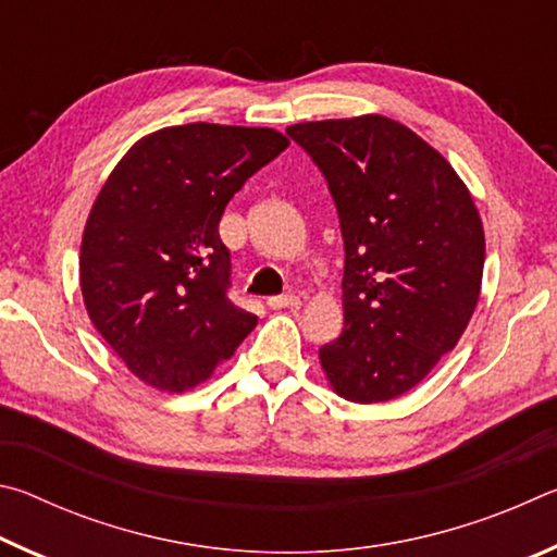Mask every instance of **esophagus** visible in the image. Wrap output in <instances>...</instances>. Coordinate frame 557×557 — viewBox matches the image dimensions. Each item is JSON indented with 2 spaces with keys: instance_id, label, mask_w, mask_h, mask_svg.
Returning <instances> with one entry per match:
<instances>
[{
  "instance_id": "esophagus-1",
  "label": "esophagus",
  "mask_w": 557,
  "mask_h": 557,
  "mask_svg": "<svg viewBox=\"0 0 557 557\" xmlns=\"http://www.w3.org/2000/svg\"><path fill=\"white\" fill-rule=\"evenodd\" d=\"M268 307L272 309H285V307H299V297L297 295H280V297H270Z\"/></svg>"
}]
</instances>
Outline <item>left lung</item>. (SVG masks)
Segmentation results:
<instances>
[{"label":"left lung","mask_w":557,"mask_h":557,"mask_svg":"<svg viewBox=\"0 0 557 557\" xmlns=\"http://www.w3.org/2000/svg\"><path fill=\"white\" fill-rule=\"evenodd\" d=\"M344 238V332L319 348L332 388L385 403L414 388L457 346L474 314L484 228L455 169L383 115L299 122Z\"/></svg>","instance_id":"8db88e82"}]
</instances>
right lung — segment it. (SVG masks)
I'll list each match as a JSON object with an SVG mask.
<instances>
[{"label":"right lung","instance_id":"add662e5","mask_svg":"<svg viewBox=\"0 0 557 557\" xmlns=\"http://www.w3.org/2000/svg\"><path fill=\"white\" fill-rule=\"evenodd\" d=\"M287 145L270 127L191 122L143 137L112 169L83 231L81 289L92 326L139 381L194 388L256 329L228 299L219 223Z\"/></svg>","mask_w":557,"mask_h":557}]
</instances>
